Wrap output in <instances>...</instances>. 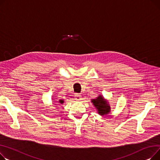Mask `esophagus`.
Instances as JSON below:
<instances>
[{"label":"esophagus","instance_id":"obj_1","mask_svg":"<svg viewBox=\"0 0 160 160\" xmlns=\"http://www.w3.org/2000/svg\"><path fill=\"white\" fill-rule=\"evenodd\" d=\"M81 95L79 94V93H76V94L75 95V99H76V101L81 100Z\"/></svg>","mask_w":160,"mask_h":160}]
</instances>
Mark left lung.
I'll use <instances>...</instances> for the list:
<instances>
[{
    "instance_id": "1",
    "label": "left lung",
    "mask_w": 160,
    "mask_h": 160,
    "mask_svg": "<svg viewBox=\"0 0 160 160\" xmlns=\"http://www.w3.org/2000/svg\"><path fill=\"white\" fill-rule=\"evenodd\" d=\"M91 102L96 108L98 114L101 116H107L111 112V107L108 101L102 95H99L96 98L92 99Z\"/></svg>"
}]
</instances>
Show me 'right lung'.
<instances>
[{"label": "right lung", "instance_id": "add662e5", "mask_svg": "<svg viewBox=\"0 0 160 160\" xmlns=\"http://www.w3.org/2000/svg\"><path fill=\"white\" fill-rule=\"evenodd\" d=\"M55 102H58V103H60V104H63V103L64 102V100H62V99H59L58 101H55Z\"/></svg>", "mask_w": 160, "mask_h": 160}]
</instances>
